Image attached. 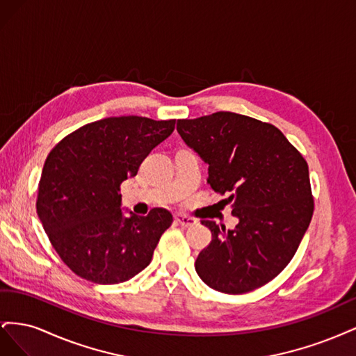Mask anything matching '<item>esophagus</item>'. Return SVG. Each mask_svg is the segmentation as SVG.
Wrapping results in <instances>:
<instances>
[{"mask_svg":"<svg viewBox=\"0 0 356 356\" xmlns=\"http://www.w3.org/2000/svg\"><path fill=\"white\" fill-rule=\"evenodd\" d=\"M175 222L179 224L181 227H191V225L196 224V220L191 218V217H187V215H175Z\"/></svg>","mask_w":356,"mask_h":356,"instance_id":"34e87169","label":"esophagus"}]
</instances>
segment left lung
<instances>
[{"mask_svg":"<svg viewBox=\"0 0 356 356\" xmlns=\"http://www.w3.org/2000/svg\"><path fill=\"white\" fill-rule=\"evenodd\" d=\"M177 131L208 163V184L239 220L227 232L202 221L212 241L197 257V275L225 294L270 282L294 257L314 215L305 157L273 124L236 113L182 118Z\"/></svg>","mask_w":356,"mask_h":356,"instance_id":"obj_1","label":"left lung"}]
</instances>
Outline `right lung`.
Listing matches in <instances>:
<instances>
[{
    "label": "right lung",
    "instance_id": "right-lung-1",
    "mask_svg": "<svg viewBox=\"0 0 356 356\" xmlns=\"http://www.w3.org/2000/svg\"><path fill=\"white\" fill-rule=\"evenodd\" d=\"M175 120L108 117L84 124L49 153L37 213L62 261L95 284H120L149 264L160 236L174 221L154 208L147 217L122 211L120 186L138 174Z\"/></svg>",
    "mask_w": 356,
    "mask_h": 356
}]
</instances>
